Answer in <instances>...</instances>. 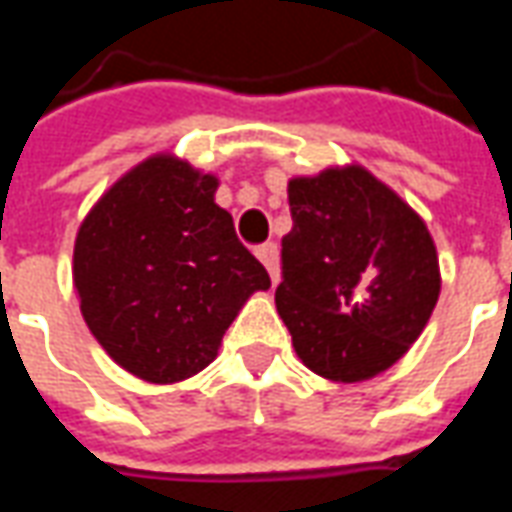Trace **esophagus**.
I'll return each mask as SVG.
<instances>
[{"label": "esophagus", "mask_w": 512, "mask_h": 512, "mask_svg": "<svg viewBox=\"0 0 512 512\" xmlns=\"http://www.w3.org/2000/svg\"><path fill=\"white\" fill-rule=\"evenodd\" d=\"M255 255L260 257V263L268 268V274H271V282L277 285L279 282V252H277V244H260L255 249Z\"/></svg>", "instance_id": "34e87169"}]
</instances>
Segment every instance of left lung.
I'll return each instance as SVG.
<instances>
[{
	"label": "left lung",
	"instance_id": "obj_1",
	"mask_svg": "<svg viewBox=\"0 0 512 512\" xmlns=\"http://www.w3.org/2000/svg\"><path fill=\"white\" fill-rule=\"evenodd\" d=\"M277 312L312 373L343 384L392 367L439 301L428 227L367 169H326L288 186Z\"/></svg>",
	"mask_w": 512,
	"mask_h": 512
}]
</instances>
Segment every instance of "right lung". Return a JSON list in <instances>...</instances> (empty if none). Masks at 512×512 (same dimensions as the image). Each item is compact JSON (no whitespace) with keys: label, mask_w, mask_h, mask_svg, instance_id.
Here are the masks:
<instances>
[{"label":"right lung","mask_w":512,"mask_h":512,"mask_svg":"<svg viewBox=\"0 0 512 512\" xmlns=\"http://www.w3.org/2000/svg\"><path fill=\"white\" fill-rule=\"evenodd\" d=\"M213 191V175L153 156L106 191L76 235L84 321L117 365L153 384L211 365L241 304L271 288Z\"/></svg>","instance_id":"right-lung-1"}]
</instances>
